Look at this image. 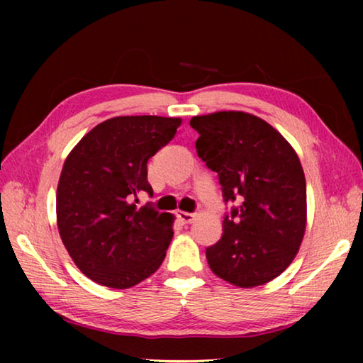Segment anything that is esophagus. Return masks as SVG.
I'll return each instance as SVG.
<instances>
[{
    "label": "esophagus",
    "instance_id": "obj_1",
    "mask_svg": "<svg viewBox=\"0 0 363 363\" xmlns=\"http://www.w3.org/2000/svg\"><path fill=\"white\" fill-rule=\"evenodd\" d=\"M177 218H179V220H181L182 224H190V223H194V219H195V213L177 211Z\"/></svg>",
    "mask_w": 363,
    "mask_h": 363
}]
</instances>
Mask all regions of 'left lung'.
<instances>
[{
  "label": "left lung",
  "mask_w": 363,
  "mask_h": 363,
  "mask_svg": "<svg viewBox=\"0 0 363 363\" xmlns=\"http://www.w3.org/2000/svg\"><path fill=\"white\" fill-rule=\"evenodd\" d=\"M190 126L224 200L243 199L224 218L220 240L206 248L208 266L238 288L267 284L290 266L304 238L306 177L298 153L274 126L247 112L192 116Z\"/></svg>",
  "instance_id": "obj_1"
}]
</instances>
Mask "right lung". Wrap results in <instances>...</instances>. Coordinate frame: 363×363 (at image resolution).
<instances>
[{"label": "right lung", "mask_w": 363, "mask_h": 363, "mask_svg": "<svg viewBox=\"0 0 363 363\" xmlns=\"http://www.w3.org/2000/svg\"><path fill=\"white\" fill-rule=\"evenodd\" d=\"M181 118L115 116L67 155L57 184V229L86 277L126 290L155 274L173 238L174 216L136 206L152 187L147 162L174 138Z\"/></svg>", "instance_id": "1"}]
</instances>
